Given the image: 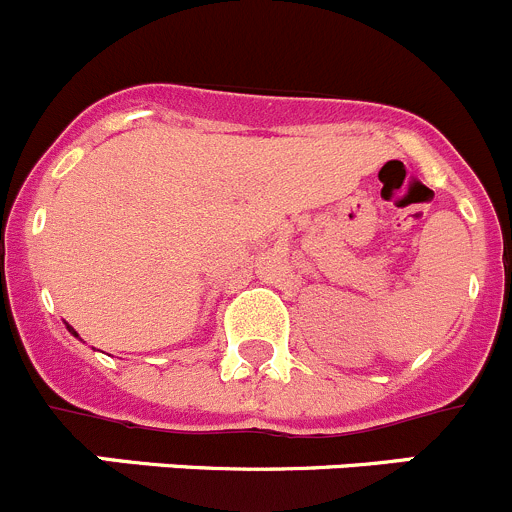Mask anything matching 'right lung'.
I'll return each mask as SVG.
<instances>
[{"mask_svg": "<svg viewBox=\"0 0 512 512\" xmlns=\"http://www.w3.org/2000/svg\"><path fill=\"white\" fill-rule=\"evenodd\" d=\"M65 326H67V332H70V334H72V337H80V334H77V332H75V329H72V326H70V324H65Z\"/></svg>", "mask_w": 512, "mask_h": 512, "instance_id": "1", "label": "right lung"}]
</instances>
